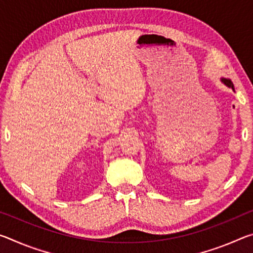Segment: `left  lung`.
I'll use <instances>...</instances> for the list:
<instances>
[{
	"instance_id": "left-lung-1",
	"label": "left lung",
	"mask_w": 253,
	"mask_h": 253,
	"mask_svg": "<svg viewBox=\"0 0 253 253\" xmlns=\"http://www.w3.org/2000/svg\"><path fill=\"white\" fill-rule=\"evenodd\" d=\"M222 81H223V83H224V84H226V85H228V87H230V88H232V89H233V90H234L233 84H232V81H231L230 79H222Z\"/></svg>"
}]
</instances>
